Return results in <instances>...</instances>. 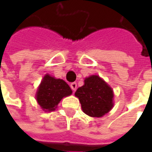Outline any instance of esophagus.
Segmentation results:
<instances>
[{"label": "esophagus", "mask_w": 152, "mask_h": 152, "mask_svg": "<svg viewBox=\"0 0 152 152\" xmlns=\"http://www.w3.org/2000/svg\"><path fill=\"white\" fill-rule=\"evenodd\" d=\"M70 86H71V88H72V89L73 91H75V90L77 89V85H76V82H72L70 85Z\"/></svg>", "instance_id": "1"}]
</instances>
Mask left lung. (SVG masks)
I'll return each instance as SVG.
<instances>
[{
	"label": "left lung",
	"mask_w": 152,
	"mask_h": 152,
	"mask_svg": "<svg viewBox=\"0 0 152 152\" xmlns=\"http://www.w3.org/2000/svg\"><path fill=\"white\" fill-rule=\"evenodd\" d=\"M84 82L75 93L83 112L91 117H102L113 107V90L96 75L86 78Z\"/></svg>",
	"instance_id": "8db88e82"
}]
</instances>
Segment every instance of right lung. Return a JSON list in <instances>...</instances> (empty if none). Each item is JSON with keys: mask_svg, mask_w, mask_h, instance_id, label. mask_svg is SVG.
<instances>
[{"mask_svg": "<svg viewBox=\"0 0 152 152\" xmlns=\"http://www.w3.org/2000/svg\"><path fill=\"white\" fill-rule=\"evenodd\" d=\"M72 89L63 80L46 74L38 87L36 99L45 112L54 111L61 99L72 94Z\"/></svg>", "mask_w": 152, "mask_h": 152, "instance_id": "right-lung-1", "label": "right lung"}]
</instances>
